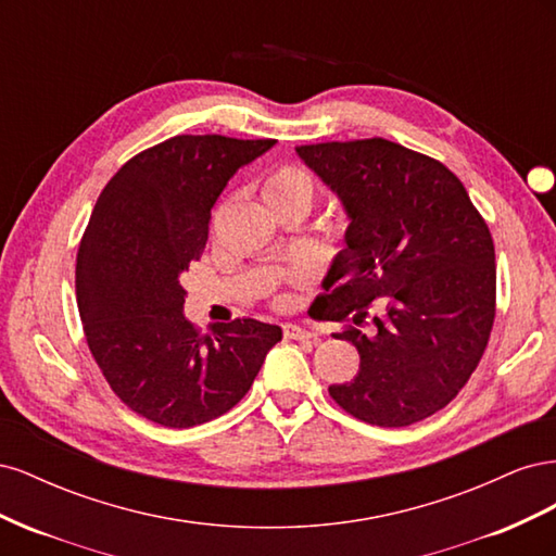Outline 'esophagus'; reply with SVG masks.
<instances>
[{"label": "esophagus", "mask_w": 556, "mask_h": 556, "mask_svg": "<svg viewBox=\"0 0 556 556\" xmlns=\"http://www.w3.org/2000/svg\"><path fill=\"white\" fill-rule=\"evenodd\" d=\"M285 339H294V341H313L315 339V331L306 329V327H299V325H285Z\"/></svg>", "instance_id": "1"}]
</instances>
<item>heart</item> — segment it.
Returning a JSON list of instances; mask_svg holds the SVG:
<instances>
[{
    "instance_id": "1",
    "label": "heart",
    "mask_w": 556,
    "mask_h": 556,
    "mask_svg": "<svg viewBox=\"0 0 556 556\" xmlns=\"http://www.w3.org/2000/svg\"><path fill=\"white\" fill-rule=\"evenodd\" d=\"M317 194L315 178L294 164H280L262 180V197L271 211L285 206H301L311 211ZM285 301V299H280Z\"/></svg>"
}]
</instances>
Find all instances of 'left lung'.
Wrapping results in <instances>:
<instances>
[{
  "instance_id": "1",
  "label": "left lung",
  "mask_w": 556,
  "mask_h": 556,
  "mask_svg": "<svg viewBox=\"0 0 556 556\" xmlns=\"http://www.w3.org/2000/svg\"><path fill=\"white\" fill-rule=\"evenodd\" d=\"M348 213L345 248L325 278L323 317L359 371L329 394L362 422L408 427L468 382L496 313L494 241L445 164L387 139L299 146ZM369 317L368 332L359 330Z\"/></svg>"
}]
</instances>
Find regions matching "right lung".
Instances as JSON below:
<instances>
[{
    "label": "right lung",
    "mask_w": 556,
    "mask_h": 556,
    "mask_svg": "<svg viewBox=\"0 0 556 556\" xmlns=\"http://www.w3.org/2000/svg\"><path fill=\"white\" fill-rule=\"evenodd\" d=\"M274 143L180 134L123 164L97 199L76 257L80 323L111 390L150 422L188 429L225 415L282 339L252 317L201 333L180 285L225 185Z\"/></svg>",
    "instance_id": "add662e5"
}]
</instances>
